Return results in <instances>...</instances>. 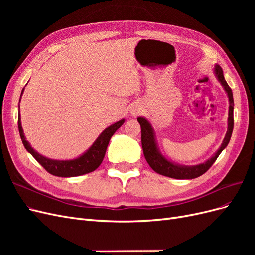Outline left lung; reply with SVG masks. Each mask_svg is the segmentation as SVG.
<instances>
[{
	"label": "left lung",
	"mask_w": 255,
	"mask_h": 255,
	"mask_svg": "<svg viewBox=\"0 0 255 255\" xmlns=\"http://www.w3.org/2000/svg\"><path fill=\"white\" fill-rule=\"evenodd\" d=\"M215 73L219 82L222 84L223 88L227 91L228 97H229V118H228V130L225 139H223L221 146L219 150L215 153V155L212 156L210 159L206 160L205 163L200 164L197 166H179L175 165L171 161L167 160L161 154L158 152V149L156 146L155 138H154L153 134V128L149 121L143 117H138L137 120L140 123L141 127V145L143 150V155L148 161L150 167L153 169L154 171L165 175L172 177V179H195L200 175L205 173L208 169L212 167V165L215 163L216 159L220 155L222 150L228 145L231 136H232L233 132V127H234V117H233V109H234V100H233V94L232 89L230 88L228 83L225 80V76H223L222 69L219 66L215 67Z\"/></svg>",
	"instance_id": "obj_1"
}]
</instances>
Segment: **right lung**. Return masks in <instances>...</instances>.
Segmentation results:
<instances>
[{
  "label": "right lung",
  "mask_w": 255,
  "mask_h": 255,
  "mask_svg": "<svg viewBox=\"0 0 255 255\" xmlns=\"http://www.w3.org/2000/svg\"><path fill=\"white\" fill-rule=\"evenodd\" d=\"M22 94H23V90L21 92V96ZM19 109H20V105H19ZM123 122H125V119H121L117 122H115L114 125L110 126L107 128H105L101 133V135L98 137V139L95 141V143L92 144L89 148V150L86 153H84L82 156L72 160H54V159H50L40 155V154L36 152L32 146H30V144L26 141L24 134H23L22 126H21L20 112L18 115V128H19V133H20L23 145L25 146V149L32 154L33 157L49 173L55 176H61V177L78 176V175H83V174L95 171L102 163V160L105 156L107 145H109L112 136L115 134L116 130L122 126Z\"/></svg>",
  "instance_id": "add662e5"
}]
</instances>
